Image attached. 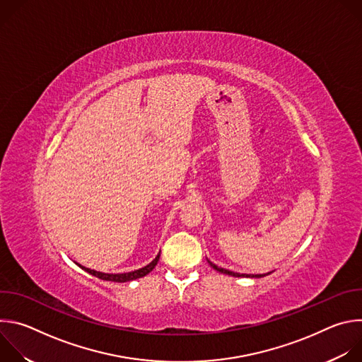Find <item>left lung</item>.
<instances>
[{
  "label": "left lung",
  "instance_id": "obj_1",
  "mask_svg": "<svg viewBox=\"0 0 362 362\" xmlns=\"http://www.w3.org/2000/svg\"><path fill=\"white\" fill-rule=\"evenodd\" d=\"M208 262L211 264V267H212L214 269H216V271H218V272H221V274H226V275H230V276H238V278H239V276H240V278H242V276H243V278H245V276H246V278H250V275H245V274H236V272H232V271H228V269L219 268V267H216L215 264H212L211 261H208ZM262 276H265V275H252V278H262Z\"/></svg>",
  "mask_w": 362,
  "mask_h": 362
}]
</instances>
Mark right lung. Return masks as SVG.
<instances>
[{
    "instance_id": "right-lung-1",
    "label": "right lung",
    "mask_w": 362,
    "mask_h": 362,
    "mask_svg": "<svg viewBox=\"0 0 362 362\" xmlns=\"http://www.w3.org/2000/svg\"><path fill=\"white\" fill-rule=\"evenodd\" d=\"M159 257H160V253L154 257V259L147 265V267H144V268H141V269H137V271H133V272H127V274H103V272H97V271H93V269H88V268H84V267H81L86 272H88V274H91V275H94L95 278H100V279H103V281H112V282H129V281H133V279H137V278H141V276H144V275H147L148 272H151L153 271V268L158 265V261H159Z\"/></svg>"
}]
</instances>
